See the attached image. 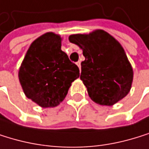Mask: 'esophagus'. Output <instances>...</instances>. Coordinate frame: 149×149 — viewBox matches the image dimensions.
<instances>
[{
	"instance_id": "obj_1",
	"label": "esophagus",
	"mask_w": 149,
	"mask_h": 149,
	"mask_svg": "<svg viewBox=\"0 0 149 149\" xmlns=\"http://www.w3.org/2000/svg\"><path fill=\"white\" fill-rule=\"evenodd\" d=\"M76 65H77V66L79 67V69H81V62H80V61L76 62Z\"/></svg>"
}]
</instances>
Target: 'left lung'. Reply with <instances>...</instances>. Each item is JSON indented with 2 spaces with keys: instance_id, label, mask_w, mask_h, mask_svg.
Here are the masks:
<instances>
[{
  "instance_id": "left-lung-1",
  "label": "left lung",
  "mask_w": 149,
  "mask_h": 149,
  "mask_svg": "<svg viewBox=\"0 0 149 149\" xmlns=\"http://www.w3.org/2000/svg\"><path fill=\"white\" fill-rule=\"evenodd\" d=\"M83 50L80 78L90 98L100 105L111 106L126 96L131 88L133 69L121 45L102 29L69 37Z\"/></svg>"
}]
</instances>
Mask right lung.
<instances>
[{
  "instance_id": "right-lung-1",
  "label": "right lung",
  "mask_w": 149,
  "mask_h": 149,
  "mask_svg": "<svg viewBox=\"0 0 149 149\" xmlns=\"http://www.w3.org/2000/svg\"><path fill=\"white\" fill-rule=\"evenodd\" d=\"M61 40L53 32L38 38L29 47L19 70L25 95L42 108L62 102L71 84L80 75L78 66L61 50Z\"/></svg>"
}]
</instances>
